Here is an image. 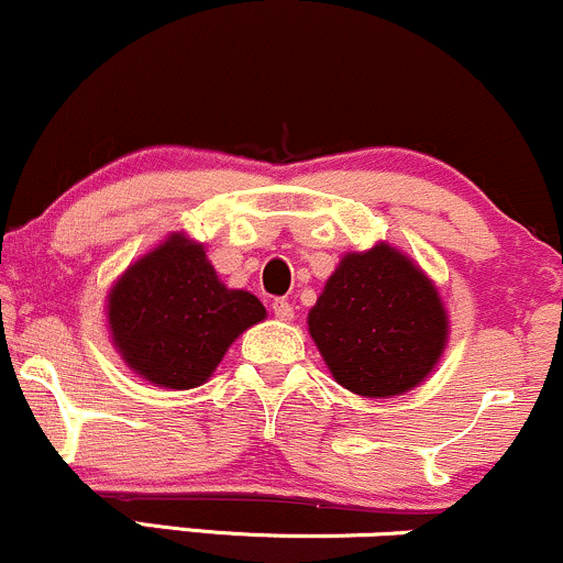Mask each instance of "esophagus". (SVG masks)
Here are the masks:
<instances>
[{"instance_id":"obj_1","label":"esophagus","mask_w":563,"mask_h":563,"mask_svg":"<svg viewBox=\"0 0 563 563\" xmlns=\"http://www.w3.org/2000/svg\"><path fill=\"white\" fill-rule=\"evenodd\" d=\"M273 312L277 320H294V307H290L288 299H275L273 301Z\"/></svg>"}]
</instances>
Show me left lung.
<instances>
[{
  "label": "left lung",
  "mask_w": 563,
  "mask_h": 563,
  "mask_svg": "<svg viewBox=\"0 0 563 563\" xmlns=\"http://www.w3.org/2000/svg\"><path fill=\"white\" fill-rule=\"evenodd\" d=\"M307 322L333 378L373 399L416 389L442 357L450 328L434 283L389 243L346 254Z\"/></svg>",
  "instance_id": "obj_1"
}]
</instances>
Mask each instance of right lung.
I'll use <instances>...</instances> for the list:
<instances>
[{
	"mask_svg": "<svg viewBox=\"0 0 563 563\" xmlns=\"http://www.w3.org/2000/svg\"><path fill=\"white\" fill-rule=\"evenodd\" d=\"M249 290L219 280L203 245L174 232L147 251L108 294V328L124 363L151 384L196 389L232 341L264 320Z\"/></svg>",
	"mask_w": 563,
	"mask_h": 563,
	"instance_id": "1",
	"label": "right lung"
}]
</instances>
